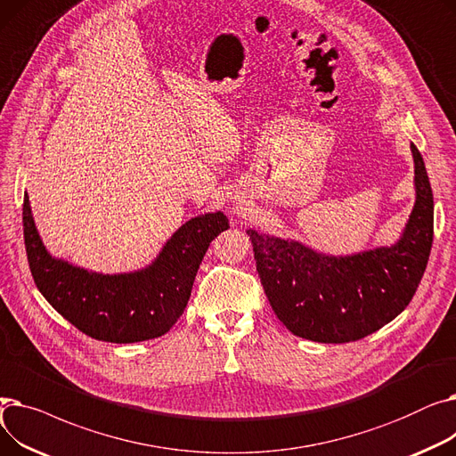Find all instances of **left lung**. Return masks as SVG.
I'll return each mask as SVG.
<instances>
[{"instance_id":"left-lung-1","label":"left lung","mask_w":456,"mask_h":456,"mask_svg":"<svg viewBox=\"0 0 456 456\" xmlns=\"http://www.w3.org/2000/svg\"><path fill=\"white\" fill-rule=\"evenodd\" d=\"M411 148L416 205L395 246L334 258L248 231L262 289L296 337L322 344L361 340L412 301L433 248L435 201L423 157L414 143Z\"/></svg>"}]
</instances>
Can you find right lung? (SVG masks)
Returning <instances> with one entry per match:
<instances>
[{"label":"right lung","mask_w":456,"mask_h":456,"mask_svg":"<svg viewBox=\"0 0 456 456\" xmlns=\"http://www.w3.org/2000/svg\"><path fill=\"white\" fill-rule=\"evenodd\" d=\"M23 242L37 289L57 313L86 337L133 344L162 337L184 313L201 260L216 236L229 229L222 212L186 222L146 270L100 275L47 255L29 198H23Z\"/></svg>","instance_id":"add662e5"}]
</instances>
